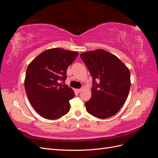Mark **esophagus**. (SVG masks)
<instances>
[{"instance_id": "esophagus-1", "label": "esophagus", "mask_w": 158, "mask_h": 158, "mask_svg": "<svg viewBox=\"0 0 158 158\" xmlns=\"http://www.w3.org/2000/svg\"><path fill=\"white\" fill-rule=\"evenodd\" d=\"M82 90V88H80V89H76V91H77V92H79V93H80Z\"/></svg>"}]
</instances>
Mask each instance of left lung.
<instances>
[{"label":"left lung","mask_w":158,"mask_h":158,"mask_svg":"<svg viewBox=\"0 0 158 158\" xmlns=\"http://www.w3.org/2000/svg\"><path fill=\"white\" fill-rule=\"evenodd\" d=\"M80 58L93 80L92 98L85 103L87 111L99 118L114 115L128 97L130 71L118 57L103 49L83 52Z\"/></svg>","instance_id":"left-lung-1"}]
</instances>
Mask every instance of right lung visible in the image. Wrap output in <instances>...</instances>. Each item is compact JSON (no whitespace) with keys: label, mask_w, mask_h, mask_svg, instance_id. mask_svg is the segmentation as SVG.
I'll use <instances>...</instances> for the list:
<instances>
[{"label":"right lung","mask_w":158,"mask_h":158,"mask_svg":"<svg viewBox=\"0 0 158 158\" xmlns=\"http://www.w3.org/2000/svg\"><path fill=\"white\" fill-rule=\"evenodd\" d=\"M76 51L53 48L45 50L28 65L24 81L27 96L40 115L50 120L59 118L70 108L74 92L63 84L66 70L78 56Z\"/></svg>","instance_id":"1"}]
</instances>
